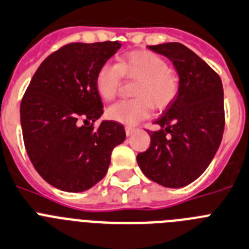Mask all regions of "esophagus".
Masks as SVG:
<instances>
[{
	"label": "esophagus",
	"instance_id": "esophagus-1",
	"mask_svg": "<svg viewBox=\"0 0 249 249\" xmlns=\"http://www.w3.org/2000/svg\"><path fill=\"white\" fill-rule=\"evenodd\" d=\"M134 131H135V127H133V126H125V133H126L127 137H130V135H133Z\"/></svg>",
	"mask_w": 249,
	"mask_h": 249
}]
</instances>
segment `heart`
Here are the masks:
<instances>
[{
    "label": "heart",
    "instance_id": "heart-1",
    "mask_svg": "<svg viewBox=\"0 0 249 249\" xmlns=\"http://www.w3.org/2000/svg\"><path fill=\"white\" fill-rule=\"evenodd\" d=\"M123 76L138 79L134 95L137 98L120 100L107 107V116L112 122L135 125L148 118L151 107L165 109L179 92V79L163 57L151 51H133L118 64H103L95 76V88L104 100L116 96Z\"/></svg>",
    "mask_w": 249,
    "mask_h": 249
}]
</instances>
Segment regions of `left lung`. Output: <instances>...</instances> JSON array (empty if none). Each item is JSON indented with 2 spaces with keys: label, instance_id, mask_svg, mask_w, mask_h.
Segmentation results:
<instances>
[{
  "label": "left lung",
  "instance_id": "obj_1",
  "mask_svg": "<svg viewBox=\"0 0 249 249\" xmlns=\"http://www.w3.org/2000/svg\"><path fill=\"white\" fill-rule=\"evenodd\" d=\"M173 62L179 92L150 131V146L138 154L144 176L168 188H181L199 178L222 142L224 103L222 80L207 62L179 42L149 46Z\"/></svg>",
  "mask_w": 249,
  "mask_h": 249
}]
</instances>
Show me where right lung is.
<instances>
[{"instance_id": "obj_1", "label": "right lung", "mask_w": 249, "mask_h": 249, "mask_svg": "<svg viewBox=\"0 0 249 249\" xmlns=\"http://www.w3.org/2000/svg\"><path fill=\"white\" fill-rule=\"evenodd\" d=\"M122 47L118 41L72 42L38 66L21 101L23 142L32 165L64 192L90 189L105 177L112 149L126 138L124 126L104 120L95 76Z\"/></svg>"}]
</instances>
